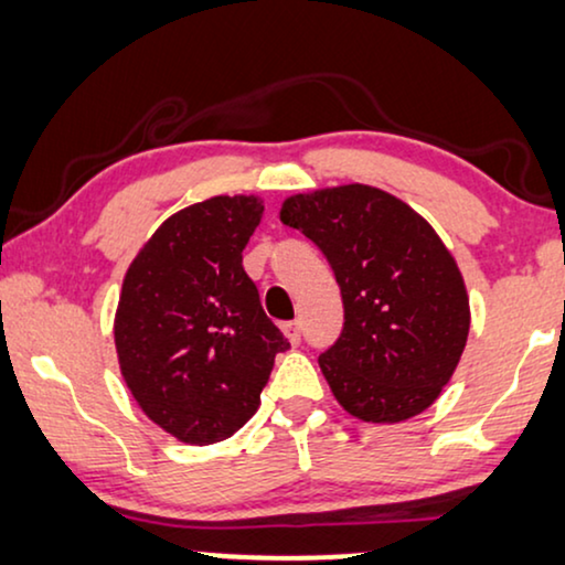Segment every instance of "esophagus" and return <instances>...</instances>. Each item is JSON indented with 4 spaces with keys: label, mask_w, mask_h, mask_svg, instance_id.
I'll return each instance as SVG.
<instances>
[{
    "label": "esophagus",
    "mask_w": 565,
    "mask_h": 565,
    "mask_svg": "<svg viewBox=\"0 0 565 565\" xmlns=\"http://www.w3.org/2000/svg\"><path fill=\"white\" fill-rule=\"evenodd\" d=\"M282 332L292 342V345H298V342H300V321H288V324H282Z\"/></svg>",
    "instance_id": "1"
}]
</instances>
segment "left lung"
Wrapping results in <instances>:
<instances>
[{
    "label": "left lung",
    "instance_id": "1",
    "mask_svg": "<svg viewBox=\"0 0 565 565\" xmlns=\"http://www.w3.org/2000/svg\"><path fill=\"white\" fill-rule=\"evenodd\" d=\"M280 220L321 248L340 285L345 327L319 369L342 409L384 426L434 405L470 334L465 277L434 225L369 184L285 196Z\"/></svg>",
    "mask_w": 565,
    "mask_h": 565
}]
</instances>
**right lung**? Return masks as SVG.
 Listing matches in <instances>:
<instances>
[{
    "label": "right lung",
    "instance_id": "1",
    "mask_svg": "<svg viewBox=\"0 0 565 565\" xmlns=\"http://www.w3.org/2000/svg\"><path fill=\"white\" fill-rule=\"evenodd\" d=\"M265 215L256 194H220L163 220L124 275L114 317L124 384L181 444L231 438L259 407L275 355L288 350L244 273Z\"/></svg>",
    "mask_w": 565,
    "mask_h": 565
}]
</instances>
